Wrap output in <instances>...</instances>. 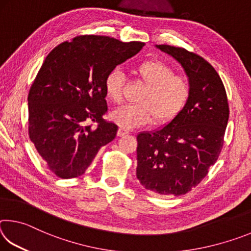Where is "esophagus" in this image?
Segmentation results:
<instances>
[{"mask_svg":"<svg viewBox=\"0 0 251 251\" xmlns=\"http://www.w3.org/2000/svg\"><path fill=\"white\" fill-rule=\"evenodd\" d=\"M128 134V130H126L124 128H120L117 130V136H120V137H122V136H125Z\"/></svg>","mask_w":251,"mask_h":251,"instance_id":"obj_1","label":"esophagus"}]
</instances>
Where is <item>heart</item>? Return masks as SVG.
Listing matches in <instances>:
<instances>
[{"label": "heart", "mask_w": 251, "mask_h": 251, "mask_svg": "<svg viewBox=\"0 0 251 251\" xmlns=\"http://www.w3.org/2000/svg\"><path fill=\"white\" fill-rule=\"evenodd\" d=\"M135 73L146 85L137 105H124L109 113V120L124 128H137L151 123L166 124L179 115L190 96L188 79L176 75L172 66L158 59L143 62ZM124 77L117 69L110 71L104 80L107 99L118 104L123 100Z\"/></svg>", "instance_id": "1"}]
</instances>
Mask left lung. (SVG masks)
Here are the masks:
<instances>
[{
    "mask_svg": "<svg viewBox=\"0 0 251 251\" xmlns=\"http://www.w3.org/2000/svg\"><path fill=\"white\" fill-rule=\"evenodd\" d=\"M179 63L190 96L179 115L152 131L137 135L136 176L146 189L180 196L197 186L223 148L229 107L217 72L199 55L171 45H156Z\"/></svg>",
    "mask_w": 251,
    "mask_h": 251,
    "instance_id": "8db88e82",
    "label": "left lung"
}]
</instances>
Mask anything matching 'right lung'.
Instances as JSON below:
<instances>
[{"mask_svg":"<svg viewBox=\"0 0 251 251\" xmlns=\"http://www.w3.org/2000/svg\"><path fill=\"white\" fill-rule=\"evenodd\" d=\"M145 45L85 35L56 46L28 93V134L49 168L61 178L83 175L118 127L103 120L106 75ZM87 121L99 123L97 127Z\"/></svg>","mask_w":251,"mask_h":251,"instance_id":"add662e5","label":"right lung"}]
</instances>
